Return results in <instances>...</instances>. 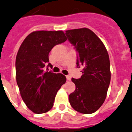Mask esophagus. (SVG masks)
<instances>
[{
    "label": "esophagus",
    "instance_id": "34e87169",
    "mask_svg": "<svg viewBox=\"0 0 132 132\" xmlns=\"http://www.w3.org/2000/svg\"><path fill=\"white\" fill-rule=\"evenodd\" d=\"M66 79H67L68 81H70V80H71V77H70V76H66Z\"/></svg>",
    "mask_w": 132,
    "mask_h": 132
}]
</instances>
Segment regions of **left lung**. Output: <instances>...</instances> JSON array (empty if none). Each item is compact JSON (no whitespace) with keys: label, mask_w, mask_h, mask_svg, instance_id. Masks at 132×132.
Wrapping results in <instances>:
<instances>
[{"label":"left lung","mask_w":132,"mask_h":132,"mask_svg":"<svg viewBox=\"0 0 132 132\" xmlns=\"http://www.w3.org/2000/svg\"><path fill=\"white\" fill-rule=\"evenodd\" d=\"M70 43L77 52V67L83 66L82 75L72 78L76 89L69 95L73 109L90 114L101 107L105 100L111 80L110 62L103 43L88 28L66 31Z\"/></svg>","instance_id":"1"}]
</instances>
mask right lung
I'll return each instance as SVG.
<instances>
[{"mask_svg":"<svg viewBox=\"0 0 132 132\" xmlns=\"http://www.w3.org/2000/svg\"><path fill=\"white\" fill-rule=\"evenodd\" d=\"M62 31H37L24 39L16 54V83L20 94L29 109L37 114L50 110L57 90L66 81L62 74L45 71L49 53L56 45L66 42ZM48 68H47V70Z\"/></svg>","mask_w":132,"mask_h":132,"instance_id":"obj_1","label":"right lung"}]
</instances>
